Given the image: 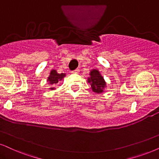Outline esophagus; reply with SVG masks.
I'll use <instances>...</instances> for the list:
<instances>
[{
  "instance_id": "obj_1",
  "label": "esophagus",
  "mask_w": 159,
  "mask_h": 159,
  "mask_svg": "<svg viewBox=\"0 0 159 159\" xmlns=\"http://www.w3.org/2000/svg\"><path fill=\"white\" fill-rule=\"evenodd\" d=\"M78 72H79V70L76 69V70H72L71 73H78Z\"/></svg>"
}]
</instances>
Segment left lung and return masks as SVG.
Instances as JSON below:
<instances>
[{
    "label": "left lung",
    "mask_w": 159,
    "mask_h": 159,
    "mask_svg": "<svg viewBox=\"0 0 159 159\" xmlns=\"http://www.w3.org/2000/svg\"><path fill=\"white\" fill-rule=\"evenodd\" d=\"M89 75L90 77L88 78V82L91 85L92 90L96 93H101L104 87H106V82L103 76H101L97 70H92Z\"/></svg>",
    "instance_id": "left-lung-1"
}]
</instances>
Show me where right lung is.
Instances as JSON below:
<instances>
[{
    "instance_id": "add662e5",
    "label": "right lung",
    "mask_w": 159,
    "mask_h": 159,
    "mask_svg": "<svg viewBox=\"0 0 159 159\" xmlns=\"http://www.w3.org/2000/svg\"><path fill=\"white\" fill-rule=\"evenodd\" d=\"M65 74L61 73L59 74L56 70H52L51 72V74H50V76L48 77V81L50 82L51 84H53V86L51 88V89H54V86H55V84H57L59 81H61L62 78H65Z\"/></svg>"
}]
</instances>
